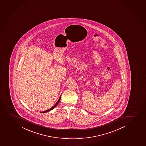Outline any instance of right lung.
<instances>
[{
    "mask_svg": "<svg viewBox=\"0 0 146 146\" xmlns=\"http://www.w3.org/2000/svg\"><path fill=\"white\" fill-rule=\"evenodd\" d=\"M60 99H61V96H60V97H59V98L58 100L57 101V102H56V104H54V106H53V107H51V108L49 109L48 110H46V111H42V112H41V113H46V112H47V111H50L51 110H52L53 109H54L55 108V107L57 106V104H58L59 102H60Z\"/></svg>",
    "mask_w": 146,
    "mask_h": 146,
    "instance_id": "1",
    "label": "right lung"
}]
</instances>
